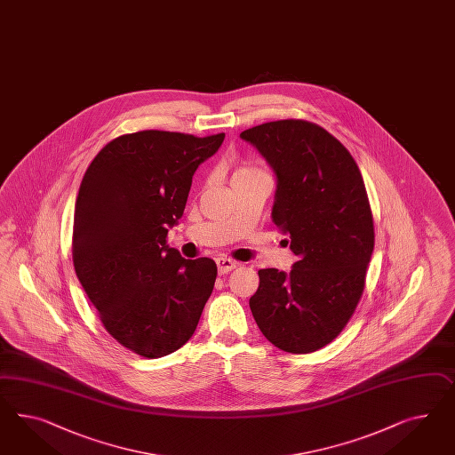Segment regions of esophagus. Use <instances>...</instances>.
Masks as SVG:
<instances>
[{
  "label": "esophagus",
  "mask_w": 455,
  "mask_h": 455,
  "mask_svg": "<svg viewBox=\"0 0 455 455\" xmlns=\"http://www.w3.org/2000/svg\"><path fill=\"white\" fill-rule=\"evenodd\" d=\"M217 268H219L220 275L230 273V271L236 268V261L232 259H227V257H220V259H217Z\"/></svg>",
  "instance_id": "1"
}]
</instances>
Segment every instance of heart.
Masks as SVG:
<instances>
[{"label":"heart","mask_w":455,"mask_h":455,"mask_svg":"<svg viewBox=\"0 0 455 455\" xmlns=\"http://www.w3.org/2000/svg\"><path fill=\"white\" fill-rule=\"evenodd\" d=\"M263 173V171H259L257 165H251V164H242L235 169L234 172V182L235 180H240V179H246V177H253V175H259Z\"/></svg>","instance_id":"b5f03b06"}]
</instances>
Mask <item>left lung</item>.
<instances>
[{
	"mask_svg": "<svg viewBox=\"0 0 455 455\" xmlns=\"http://www.w3.org/2000/svg\"><path fill=\"white\" fill-rule=\"evenodd\" d=\"M276 173L271 217L298 261L288 275L259 271L250 309L263 336L284 353L331 343L356 311L374 250V221L356 160L318 124L284 119L246 129Z\"/></svg>",
	"mask_w": 455,
	"mask_h": 455,
	"instance_id": "left-lung-1",
	"label": "left lung"
}]
</instances>
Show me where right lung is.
Returning <instances> with one entry per match:
<instances>
[{
  "mask_svg": "<svg viewBox=\"0 0 455 455\" xmlns=\"http://www.w3.org/2000/svg\"><path fill=\"white\" fill-rule=\"evenodd\" d=\"M225 134L139 131L112 139L87 167L76 198L74 270L106 331L156 359L184 346L212 295L213 259L167 245L196 167Z\"/></svg>",
  "mask_w": 455,
  "mask_h": 455,
  "instance_id": "right-lung-1",
  "label": "right lung"
}]
</instances>
